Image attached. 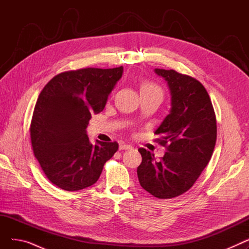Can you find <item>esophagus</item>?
I'll use <instances>...</instances> for the list:
<instances>
[{"label": "esophagus", "mask_w": 249, "mask_h": 249, "mask_svg": "<svg viewBox=\"0 0 249 249\" xmlns=\"http://www.w3.org/2000/svg\"><path fill=\"white\" fill-rule=\"evenodd\" d=\"M120 150H128V149H132V146L129 145V144H125V143H122L119 146Z\"/></svg>", "instance_id": "34e87169"}]
</instances>
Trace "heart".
Wrapping results in <instances>:
<instances>
[{
	"label": "heart",
	"mask_w": 249,
	"mask_h": 249,
	"mask_svg": "<svg viewBox=\"0 0 249 249\" xmlns=\"http://www.w3.org/2000/svg\"><path fill=\"white\" fill-rule=\"evenodd\" d=\"M141 93H160L162 94L161 89L152 83H144L141 86Z\"/></svg>",
	"instance_id": "obj_1"
}]
</instances>
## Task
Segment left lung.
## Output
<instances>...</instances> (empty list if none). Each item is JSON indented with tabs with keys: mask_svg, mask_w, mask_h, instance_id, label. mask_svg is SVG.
<instances>
[{
	"mask_svg": "<svg viewBox=\"0 0 249 249\" xmlns=\"http://www.w3.org/2000/svg\"><path fill=\"white\" fill-rule=\"evenodd\" d=\"M171 91V110L155 134L166 152L160 160L144 148L138 151L140 186L159 199H172L193 187L210 161L216 144L217 125L212 102L196 78L174 70L155 69Z\"/></svg>",
	"mask_w": 249,
	"mask_h": 249,
	"instance_id": "1",
	"label": "left lung"
}]
</instances>
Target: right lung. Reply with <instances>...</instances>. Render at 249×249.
I'll list each match as a JSON object with an SVG mask.
<instances>
[{"instance_id":"1","label":"right lung","mask_w":249,"mask_h":249,"mask_svg":"<svg viewBox=\"0 0 249 249\" xmlns=\"http://www.w3.org/2000/svg\"><path fill=\"white\" fill-rule=\"evenodd\" d=\"M122 74L123 67L65 71L41 90L32 116L31 142L42 171L56 187L78 191L94 185L118 150L116 141L91 144L87 127L91 114L103 111Z\"/></svg>"}]
</instances>
